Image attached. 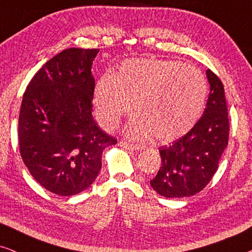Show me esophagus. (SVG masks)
Returning a JSON list of instances; mask_svg holds the SVG:
<instances>
[{
	"mask_svg": "<svg viewBox=\"0 0 252 252\" xmlns=\"http://www.w3.org/2000/svg\"><path fill=\"white\" fill-rule=\"evenodd\" d=\"M119 144H120V147L125 148V149H129V150L139 151V150H142L143 149L142 144H134V143L127 142V141H120Z\"/></svg>",
	"mask_w": 252,
	"mask_h": 252,
	"instance_id": "obj_1",
	"label": "esophagus"
}]
</instances>
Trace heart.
Instances as JSON below:
<instances>
[{"label":"heart","mask_w":252,"mask_h":252,"mask_svg":"<svg viewBox=\"0 0 252 252\" xmlns=\"http://www.w3.org/2000/svg\"><path fill=\"white\" fill-rule=\"evenodd\" d=\"M206 98L208 82L201 71L181 62L154 58L125 61L112 77L99 79L94 93L103 126L117 128L132 104L136 117L128 126L129 135H153L159 142L188 133L201 118Z\"/></svg>","instance_id":"b5f03b06"}]
</instances>
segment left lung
<instances>
[{"mask_svg": "<svg viewBox=\"0 0 252 252\" xmlns=\"http://www.w3.org/2000/svg\"><path fill=\"white\" fill-rule=\"evenodd\" d=\"M210 95L196 125L168 147L159 149L161 164L151 187L167 198L189 197L206 187L218 170L228 144L229 120L225 92L220 79L206 71Z\"/></svg>", "mask_w": 252, "mask_h": 252, "instance_id": "left-lung-1", "label": "left lung"}]
</instances>
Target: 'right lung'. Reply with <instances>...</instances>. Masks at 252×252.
<instances>
[{
	"label": "right lung",
	"mask_w": 252,
	"mask_h": 252,
	"mask_svg": "<svg viewBox=\"0 0 252 252\" xmlns=\"http://www.w3.org/2000/svg\"><path fill=\"white\" fill-rule=\"evenodd\" d=\"M98 49H65L36 72L23 96L19 150L32 177L53 194L72 196L95 181L102 153L117 139L93 118Z\"/></svg>",
	"instance_id": "obj_1"
}]
</instances>
